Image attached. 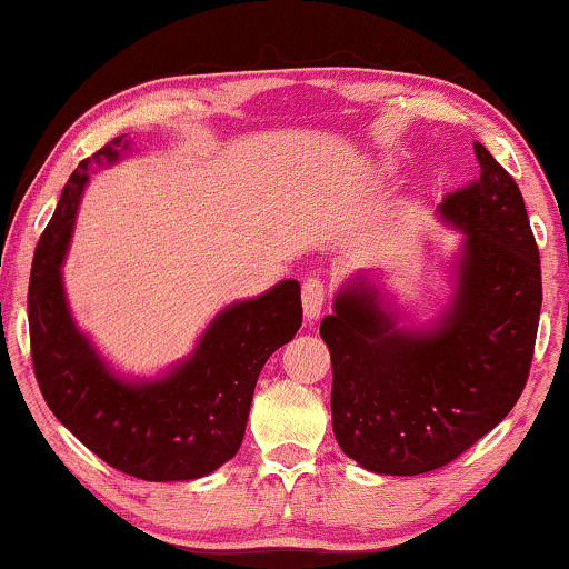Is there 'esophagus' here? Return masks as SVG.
Segmentation results:
<instances>
[{
    "label": "esophagus",
    "mask_w": 569,
    "mask_h": 569,
    "mask_svg": "<svg viewBox=\"0 0 569 569\" xmlns=\"http://www.w3.org/2000/svg\"><path fill=\"white\" fill-rule=\"evenodd\" d=\"M326 301V286L319 276H308L303 281V313L308 321L319 319Z\"/></svg>",
    "instance_id": "esophagus-1"
}]
</instances>
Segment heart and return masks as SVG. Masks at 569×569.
Segmentation results:
<instances>
[{
  "label": "heart",
  "mask_w": 569,
  "mask_h": 569,
  "mask_svg": "<svg viewBox=\"0 0 569 569\" xmlns=\"http://www.w3.org/2000/svg\"><path fill=\"white\" fill-rule=\"evenodd\" d=\"M379 176H381V178H387V176H389V166H381V170H379Z\"/></svg>",
  "instance_id": "1"
}]
</instances>
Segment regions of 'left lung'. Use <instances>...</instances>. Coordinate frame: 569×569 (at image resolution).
<instances>
[{
    "label": "left lung",
    "mask_w": 569,
    "mask_h": 569,
    "mask_svg": "<svg viewBox=\"0 0 569 569\" xmlns=\"http://www.w3.org/2000/svg\"><path fill=\"white\" fill-rule=\"evenodd\" d=\"M475 152L479 178L439 206L465 233L447 311L407 329L381 288L356 276L321 321L336 441L377 475L413 477L455 461L512 411L529 377L539 250L515 178L485 146Z\"/></svg>",
    "instance_id": "8db88e82"
}]
</instances>
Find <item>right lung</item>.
Segmentation results:
<instances>
[{"label": "right lung", "mask_w": 569, "mask_h": 569, "mask_svg": "<svg viewBox=\"0 0 569 569\" xmlns=\"http://www.w3.org/2000/svg\"><path fill=\"white\" fill-rule=\"evenodd\" d=\"M128 150L120 134L77 166L37 243L27 296L34 377L54 417L110 467L146 481H188L236 457L258 373L301 329V283L281 281L223 308L166 377H118L77 329L62 263L90 172Z\"/></svg>", "instance_id": "1"}]
</instances>
